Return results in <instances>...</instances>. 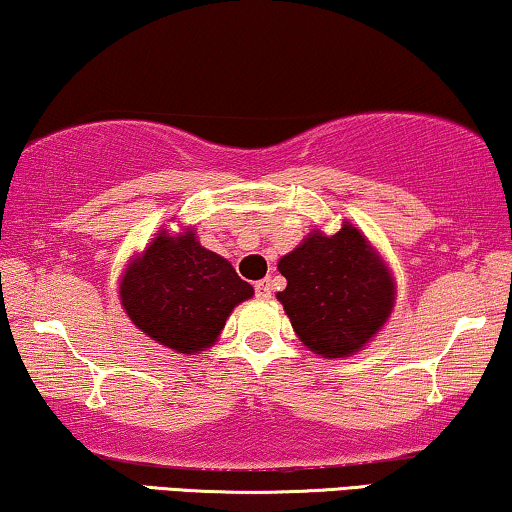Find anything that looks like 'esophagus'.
I'll return each instance as SVG.
<instances>
[{
    "mask_svg": "<svg viewBox=\"0 0 512 512\" xmlns=\"http://www.w3.org/2000/svg\"><path fill=\"white\" fill-rule=\"evenodd\" d=\"M254 289H256V298H261V300H268L272 296L270 279H261V282H256Z\"/></svg>",
    "mask_w": 512,
    "mask_h": 512,
    "instance_id": "esophagus-1",
    "label": "esophagus"
}]
</instances>
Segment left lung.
Returning a JSON list of instances; mask_svg holds the SVG:
<instances>
[{"mask_svg":"<svg viewBox=\"0 0 512 512\" xmlns=\"http://www.w3.org/2000/svg\"><path fill=\"white\" fill-rule=\"evenodd\" d=\"M277 270L286 289L277 300L310 352L345 359L361 352L387 324L396 284L366 235L345 221L335 235L312 230Z\"/></svg>","mask_w":512,"mask_h":512,"instance_id":"1","label":"left lung"}]
</instances>
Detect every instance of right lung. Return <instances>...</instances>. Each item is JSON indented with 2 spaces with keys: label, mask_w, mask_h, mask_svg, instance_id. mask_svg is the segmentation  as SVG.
<instances>
[{
  "label": "right lung",
  "mask_w": 512,
  "mask_h": 512,
  "mask_svg": "<svg viewBox=\"0 0 512 512\" xmlns=\"http://www.w3.org/2000/svg\"><path fill=\"white\" fill-rule=\"evenodd\" d=\"M118 291L132 324L181 354L212 347L233 307L254 296L226 258L195 240L193 228L160 230L128 263Z\"/></svg>",
  "instance_id": "1"
}]
</instances>
